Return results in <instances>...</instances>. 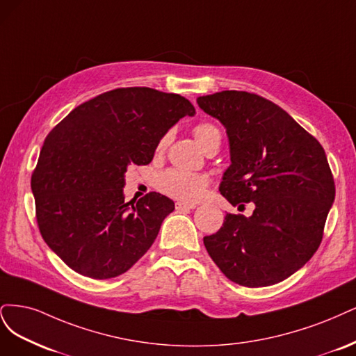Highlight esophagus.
Here are the masks:
<instances>
[{
	"instance_id": "34e87169",
	"label": "esophagus",
	"mask_w": 356,
	"mask_h": 356,
	"mask_svg": "<svg viewBox=\"0 0 356 356\" xmlns=\"http://www.w3.org/2000/svg\"><path fill=\"white\" fill-rule=\"evenodd\" d=\"M197 205L195 204H188V202H181V201H177L176 202V210L181 211V210H193Z\"/></svg>"
}]
</instances>
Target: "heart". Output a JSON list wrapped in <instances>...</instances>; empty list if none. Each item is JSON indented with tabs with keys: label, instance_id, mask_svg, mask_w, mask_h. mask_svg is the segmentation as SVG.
Listing matches in <instances>:
<instances>
[{
	"label": "heart",
	"instance_id": "obj_1",
	"mask_svg": "<svg viewBox=\"0 0 356 356\" xmlns=\"http://www.w3.org/2000/svg\"><path fill=\"white\" fill-rule=\"evenodd\" d=\"M193 136L204 151L214 142H220L219 130L210 122H201L198 125H195ZM171 139H173V133L171 131H167L165 134L159 137V140L155 146V154L163 155L165 152V149L168 147ZM156 185L159 191L165 195H170V197L185 202H195L202 198L205 189H207L209 180L204 175L173 168L159 176Z\"/></svg>",
	"mask_w": 356,
	"mask_h": 356
}]
</instances>
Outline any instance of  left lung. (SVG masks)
Listing matches in <instances>:
<instances>
[{
	"instance_id": "1",
	"label": "left lung",
	"mask_w": 356,
	"mask_h": 356,
	"mask_svg": "<svg viewBox=\"0 0 356 356\" xmlns=\"http://www.w3.org/2000/svg\"><path fill=\"white\" fill-rule=\"evenodd\" d=\"M219 120L231 146L220 193L253 202L250 217L227 213L204 245L231 281L256 289L284 281L318 250L336 186L324 147L273 102L226 90L197 99Z\"/></svg>"
}]
</instances>
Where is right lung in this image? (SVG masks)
<instances>
[{"mask_svg": "<svg viewBox=\"0 0 356 356\" xmlns=\"http://www.w3.org/2000/svg\"><path fill=\"white\" fill-rule=\"evenodd\" d=\"M193 113L180 95L115 88L76 106L45 137L31 177L37 223L72 270L113 278L151 248L175 202L158 192L124 202V175L151 163L159 137Z\"/></svg>", "mask_w": 356, "mask_h": 356, "instance_id": "1", "label": "right lung"}]
</instances>
